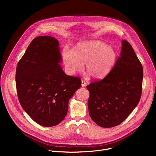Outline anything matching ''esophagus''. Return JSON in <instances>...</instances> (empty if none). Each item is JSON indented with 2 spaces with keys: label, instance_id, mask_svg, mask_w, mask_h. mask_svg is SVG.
Instances as JSON below:
<instances>
[{
  "label": "esophagus",
  "instance_id": "34e87169",
  "mask_svg": "<svg viewBox=\"0 0 156 156\" xmlns=\"http://www.w3.org/2000/svg\"><path fill=\"white\" fill-rule=\"evenodd\" d=\"M81 86H82V87H85V86H86V82H85L84 81H83V80H81Z\"/></svg>",
  "mask_w": 156,
  "mask_h": 156
}]
</instances>
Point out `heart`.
<instances>
[{"label": "heart", "instance_id": "1", "mask_svg": "<svg viewBox=\"0 0 156 156\" xmlns=\"http://www.w3.org/2000/svg\"><path fill=\"white\" fill-rule=\"evenodd\" d=\"M62 55L66 70L70 75L81 72L85 64L87 75L94 79L106 76L117 58L116 52L112 47L99 41L80 43L73 51L65 49Z\"/></svg>", "mask_w": 156, "mask_h": 156}]
</instances>
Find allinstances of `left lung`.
I'll return each mask as SVG.
<instances>
[{"mask_svg": "<svg viewBox=\"0 0 156 156\" xmlns=\"http://www.w3.org/2000/svg\"><path fill=\"white\" fill-rule=\"evenodd\" d=\"M120 57L102 80L86 86L91 119L103 128L122 123L140 102L142 93L143 66L130 44L122 41Z\"/></svg>", "mask_w": 156, "mask_h": 156, "instance_id": "8db88e82", "label": "left lung"}]
</instances>
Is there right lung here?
I'll return each instance as SVG.
<instances>
[{
    "instance_id": "obj_1",
    "label": "right lung",
    "mask_w": 156,
    "mask_h": 156,
    "mask_svg": "<svg viewBox=\"0 0 156 156\" xmlns=\"http://www.w3.org/2000/svg\"><path fill=\"white\" fill-rule=\"evenodd\" d=\"M62 60L58 40L42 36L32 41L16 66L19 102L44 126H55L65 119L69 100L81 87L80 78L64 73Z\"/></svg>"
}]
</instances>
